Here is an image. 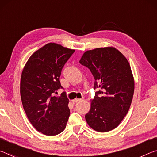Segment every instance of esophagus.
Wrapping results in <instances>:
<instances>
[{"label": "esophagus", "mask_w": 157, "mask_h": 157, "mask_svg": "<svg viewBox=\"0 0 157 157\" xmlns=\"http://www.w3.org/2000/svg\"><path fill=\"white\" fill-rule=\"evenodd\" d=\"M81 100H82V99H79V98H75V99H74L73 100V103H77V102H79V101H81Z\"/></svg>", "instance_id": "1"}]
</instances>
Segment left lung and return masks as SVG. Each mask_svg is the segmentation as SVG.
I'll return each instance as SVG.
<instances>
[{"label": "left lung", "mask_w": 157, "mask_h": 157, "mask_svg": "<svg viewBox=\"0 0 157 157\" xmlns=\"http://www.w3.org/2000/svg\"><path fill=\"white\" fill-rule=\"evenodd\" d=\"M79 63L88 68L95 79V97L85 115L89 125L106 132L119 125L128 112L134 91L131 67L124 55L114 48L85 52Z\"/></svg>", "instance_id": "obj_1"}]
</instances>
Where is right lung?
Instances as JSON below:
<instances>
[{"instance_id": "1", "label": "right lung", "mask_w": 157, "mask_h": 157, "mask_svg": "<svg viewBox=\"0 0 157 157\" xmlns=\"http://www.w3.org/2000/svg\"><path fill=\"white\" fill-rule=\"evenodd\" d=\"M75 52L54 43L45 45L33 53L23 69L21 98L28 118L37 131L55 136L64 130L70 116L69 100L59 78L66 62Z\"/></svg>"}]
</instances>
